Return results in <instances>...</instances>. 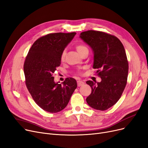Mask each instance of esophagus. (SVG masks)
Wrapping results in <instances>:
<instances>
[{"label":"esophagus","instance_id":"esophagus-1","mask_svg":"<svg viewBox=\"0 0 148 148\" xmlns=\"http://www.w3.org/2000/svg\"><path fill=\"white\" fill-rule=\"evenodd\" d=\"M77 84H78V86L80 87V86L84 84V82L82 81V80H78V81H77Z\"/></svg>","mask_w":148,"mask_h":148}]
</instances>
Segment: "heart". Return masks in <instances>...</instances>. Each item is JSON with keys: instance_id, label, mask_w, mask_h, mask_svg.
I'll return each instance as SVG.
<instances>
[{"instance_id": "obj_1", "label": "heart", "mask_w": 148, "mask_h": 148, "mask_svg": "<svg viewBox=\"0 0 148 148\" xmlns=\"http://www.w3.org/2000/svg\"><path fill=\"white\" fill-rule=\"evenodd\" d=\"M76 50H77V51L79 53V54L83 50L87 49V47L84 45H82V44H79L78 45H76ZM65 56H66V53H65V51H64V52H62V53L61 56V60L62 61H63L64 60Z\"/></svg>"}]
</instances>
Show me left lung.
Returning <instances> with one entry per match:
<instances>
[{
	"label": "left lung",
	"mask_w": 148,
	"mask_h": 148,
	"mask_svg": "<svg viewBox=\"0 0 148 148\" xmlns=\"http://www.w3.org/2000/svg\"><path fill=\"white\" fill-rule=\"evenodd\" d=\"M79 38L91 48L93 68L98 69L101 78L99 82H86L92 88L86 101L93 109L106 110L119 101L127 83L129 66L125 48L116 37L101 32H84Z\"/></svg>",
	"instance_id": "1"
}]
</instances>
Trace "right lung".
Here are the masks:
<instances>
[{
	"mask_svg": "<svg viewBox=\"0 0 148 148\" xmlns=\"http://www.w3.org/2000/svg\"><path fill=\"white\" fill-rule=\"evenodd\" d=\"M76 34L56 33L41 37L32 45L25 59L23 70L28 90L35 103L50 113L66 108L77 87L72 78L60 84L52 76L61 65L62 52Z\"/></svg>",
	"mask_w": 148,
	"mask_h": 148,
	"instance_id": "add662e5",
	"label": "right lung"
}]
</instances>
